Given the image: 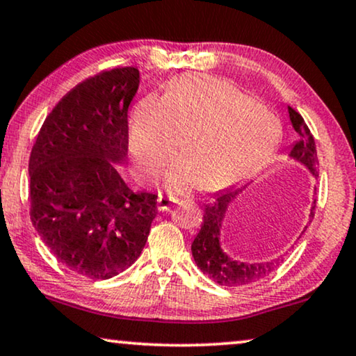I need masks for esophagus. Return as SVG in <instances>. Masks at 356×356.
Segmentation results:
<instances>
[{"instance_id": "esophagus-1", "label": "esophagus", "mask_w": 356, "mask_h": 356, "mask_svg": "<svg viewBox=\"0 0 356 356\" xmlns=\"http://www.w3.org/2000/svg\"><path fill=\"white\" fill-rule=\"evenodd\" d=\"M158 211H169V208H171L172 202L166 197H163V195H159L158 197Z\"/></svg>"}]
</instances>
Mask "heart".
I'll list each match as a JSON object with an SVG mask.
<instances>
[{
    "label": "heart",
    "instance_id": "heart-1",
    "mask_svg": "<svg viewBox=\"0 0 356 356\" xmlns=\"http://www.w3.org/2000/svg\"><path fill=\"white\" fill-rule=\"evenodd\" d=\"M276 113L234 85L209 76H179L163 98L147 95L129 119V153L143 179L156 177L177 152L166 184L174 193L226 188L247 176L277 145Z\"/></svg>",
    "mask_w": 356,
    "mask_h": 356
}]
</instances>
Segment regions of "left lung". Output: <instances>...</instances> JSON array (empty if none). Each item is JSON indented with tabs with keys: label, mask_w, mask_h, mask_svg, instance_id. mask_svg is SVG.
<instances>
[{
	"label": "left lung",
	"mask_w": 356,
	"mask_h": 356,
	"mask_svg": "<svg viewBox=\"0 0 356 356\" xmlns=\"http://www.w3.org/2000/svg\"><path fill=\"white\" fill-rule=\"evenodd\" d=\"M289 116L292 127L298 135V140L289 149V156L297 159L298 163L309 169L314 177H318V154L313 135L305 124L303 118L290 106ZM240 192H242V187L227 188L214 195L211 202L204 204L202 229L192 243V254L197 266L202 269L203 274H207L222 287H238V285L257 282L264 276H269L282 261V258H277L273 261L243 263L232 259L221 248V227L224 218H226L230 203L237 198ZM314 209H316V200H313L309 218L314 216Z\"/></svg>",
	"instance_id": "obj_1"
}]
</instances>
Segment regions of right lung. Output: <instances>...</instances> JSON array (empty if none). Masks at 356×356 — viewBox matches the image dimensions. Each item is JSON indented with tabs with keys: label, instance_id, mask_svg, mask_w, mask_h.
Listing matches in <instances>:
<instances>
[{
	"label": "right lung",
	"instance_id": "obj_1",
	"mask_svg": "<svg viewBox=\"0 0 356 356\" xmlns=\"http://www.w3.org/2000/svg\"><path fill=\"white\" fill-rule=\"evenodd\" d=\"M135 67L103 71L61 98L29 161L30 219L72 273L109 279L137 261L156 218L158 195L135 193L121 176Z\"/></svg>",
	"mask_w": 356,
	"mask_h": 356
}]
</instances>
